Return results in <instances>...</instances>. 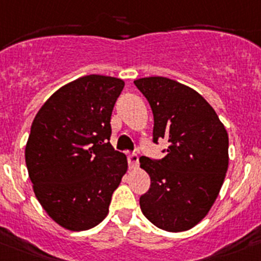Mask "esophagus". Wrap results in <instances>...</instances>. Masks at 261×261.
I'll return each mask as SVG.
<instances>
[{
    "instance_id": "34e87169",
    "label": "esophagus",
    "mask_w": 261,
    "mask_h": 261,
    "mask_svg": "<svg viewBox=\"0 0 261 261\" xmlns=\"http://www.w3.org/2000/svg\"><path fill=\"white\" fill-rule=\"evenodd\" d=\"M128 164L130 169H137L140 166V160H138V156L136 153H129L128 155Z\"/></svg>"
}]
</instances>
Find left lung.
<instances>
[{"label":"left lung","mask_w":261,"mask_h":261,"mask_svg":"<svg viewBox=\"0 0 261 261\" xmlns=\"http://www.w3.org/2000/svg\"><path fill=\"white\" fill-rule=\"evenodd\" d=\"M153 114V142L168 140L166 156H142L151 187L141 196L143 215L158 228L183 232L206 217L228 170V133L202 96L177 81L147 76L135 81Z\"/></svg>","instance_id":"left-lung-1"}]
</instances>
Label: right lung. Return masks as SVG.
<instances>
[{
  "label": "right lung",
  "instance_id": "right-lung-1",
  "mask_svg": "<svg viewBox=\"0 0 261 261\" xmlns=\"http://www.w3.org/2000/svg\"><path fill=\"white\" fill-rule=\"evenodd\" d=\"M123 88V79L114 76H81L55 92L32 123L25 163L34 195L65 229L100 224L128 170L126 156L109 142Z\"/></svg>",
  "mask_w": 261,
  "mask_h": 261
}]
</instances>
